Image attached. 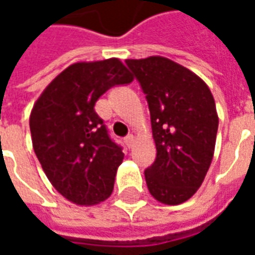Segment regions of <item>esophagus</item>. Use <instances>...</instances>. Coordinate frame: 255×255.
Here are the masks:
<instances>
[{
  "mask_svg": "<svg viewBox=\"0 0 255 255\" xmlns=\"http://www.w3.org/2000/svg\"><path fill=\"white\" fill-rule=\"evenodd\" d=\"M124 143L127 147H131L133 143V135H127L126 138H124Z\"/></svg>",
  "mask_w": 255,
  "mask_h": 255,
  "instance_id": "1",
  "label": "esophagus"
}]
</instances>
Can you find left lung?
I'll return each mask as SVG.
<instances>
[{
    "instance_id": "left-lung-1",
    "label": "left lung",
    "mask_w": 255,
    "mask_h": 255,
    "mask_svg": "<svg viewBox=\"0 0 255 255\" xmlns=\"http://www.w3.org/2000/svg\"><path fill=\"white\" fill-rule=\"evenodd\" d=\"M146 95L154 162L144 177L150 194L179 205L201 187L213 158L219 117L214 98L202 79L165 57L126 60Z\"/></svg>"
}]
</instances>
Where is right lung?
<instances>
[{
  "label": "right lung",
  "instance_id": "obj_1",
  "mask_svg": "<svg viewBox=\"0 0 255 255\" xmlns=\"http://www.w3.org/2000/svg\"><path fill=\"white\" fill-rule=\"evenodd\" d=\"M131 82L117 58L76 63L47 86L32 108L34 151L53 187L71 202L94 205L113 191L124 153L94 105L109 89Z\"/></svg>",
  "mask_w": 255,
  "mask_h": 255
}]
</instances>
